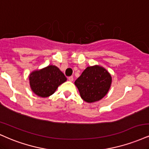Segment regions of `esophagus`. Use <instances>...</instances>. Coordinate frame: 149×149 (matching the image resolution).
<instances>
[{
    "mask_svg": "<svg viewBox=\"0 0 149 149\" xmlns=\"http://www.w3.org/2000/svg\"><path fill=\"white\" fill-rule=\"evenodd\" d=\"M68 79H69V81L72 82L73 80V76H70V77H69V78H68Z\"/></svg>",
    "mask_w": 149,
    "mask_h": 149,
    "instance_id": "1",
    "label": "esophagus"
}]
</instances>
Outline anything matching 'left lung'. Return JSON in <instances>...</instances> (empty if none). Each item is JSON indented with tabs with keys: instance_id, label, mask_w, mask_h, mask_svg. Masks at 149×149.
<instances>
[{
	"instance_id": "obj_1",
	"label": "left lung",
	"mask_w": 149,
	"mask_h": 149,
	"mask_svg": "<svg viewBox=\"0 0 149 149\" xmlns=\"http://www.w3.org/2000/svg\"><path fill=\"white\" fill-rule=\"evenodd\" d=\"M112 77L106 69L100 66L88 67L75 81L80 96L87 103L100 101L108 92Z\"/></svg>"
}]
</instances>
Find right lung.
Masks as SVG:
<instances>
[{
	"instance_id": "obj_1",
	"label": "right lung",
	"mask_w": 149,
	"mask_h": 149,
	"mask_svg": "<svg viewBox=\"0 0 149 149\" xmlns=\"http://www.w3.org/2000/svg\"><path fill=\"white\" fill-rule=\"evenodd\" d=\"M30 85L36 95L46 98L54 94L57 87L67 80L59 68L49 65L44 69L34 71L29 76Z\"/></svg>"
}]
</instances>
